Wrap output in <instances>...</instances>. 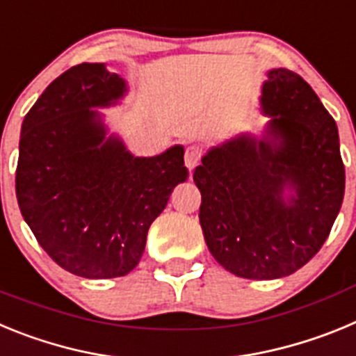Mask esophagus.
Returning <instances> with one entry per match:
<instances>
[{
	"label": "esophagus",
	"mask_w": 356,
	"mask_h": 356,
	"mask_svg": "<svg viewBox=\"0 0 356 356\" xmlns=\"http://www.w3.org/2000/svg\"><path fill=\"white\" fill-rule=\"evenodd\" d=\"M201 147L200 146H188L187 151H185V165H187L188 171H193L201 160Z\"/></svg>",
	"instance_id": "1"
}]
</instances>
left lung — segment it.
Segmentation results:
<instances>
[{"instance_id": "1", "label": "left lung", "mask_w": 356, "mask_h": 356, "mask_svg": "<svg viewBox=\"0 0 356 356\" xmlns=\"http://www.w3.org/2000/svg\"><path fill=\"white\" fill-rule=\"evenodd\" d=\"M260 112L269 118L264 134L210 147L194 184L213 259L241 278L275 280L298 271L325 244L346 175L337 124L300 74L267 71Z\"/></svg>"}]
</instances>
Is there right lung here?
<instances>
[{
    "label": "right lung",
    "mask_w": 356,
    "mask_h": 356,
    "mask_svg": "<svg viewBox=\"0 0 356 356\" xmlns=\"http://www.w3.org/2000/svg\"><path fill=\"white\" fill-rule=\"evenodd\" d=\"M105 64H80L53 80L24 115L15 196L42 250L65 271L92 280L135 269L147 229L187 180L184 146L135 156L108 135L97 108L127 96Z\"/></svg>",
    "instance_id": "1"
}]
</instances>
